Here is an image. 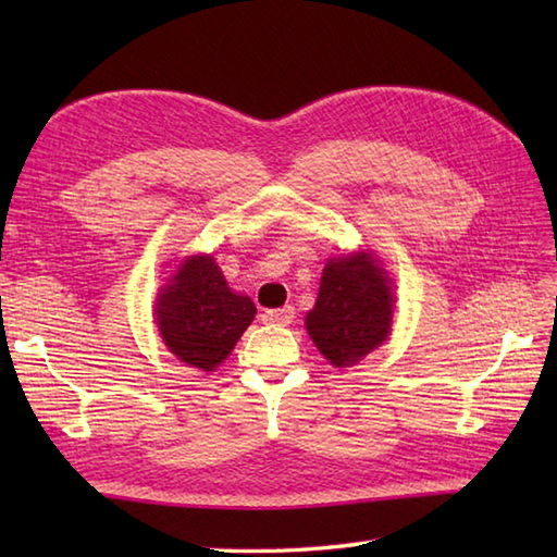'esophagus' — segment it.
<instances>
[{
	"label": "esophagus",
	"mask_w": 557,
	"mask_h": 557,
	"mask_svg": "<svg viewBox=\"0 0 557 557\" xmlns=\"http://www.w3.org/2000/svg\"><path fill=\"white\" fill-rule=\"evenodd\" d=\"M263 321L270 325H289L294 321V306H282V309L265 311Z\"/></svg>",
	"instance_id": "esophagus-1"
}]
</instances>
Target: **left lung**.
I'll return each instance as SVG.
<instances>
[{
  "label": "left lung",
  "mask_w": 557,
  "mask_h": 557,
  "mask_svg": "<svg viewBox=\"0 0 557 557\" xmlns=\"http://www.w3.org/2000/svg\"><path fill=\"white\" fill-rule=\"evenodd\" d=\"M393 321V292L369 253L333 258L323 270L321 292L306 315L315 347L333 366H349L381 347Z\"/></svg>",
  "instance_id": "left-lung-1"
}]
</instances>
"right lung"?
<instances>
[{"label":"right lung","mask_w":557,"mask_h":557,"mask_svg":"<svg viewBox=\"0 0 557 557\" xmlns=\"http://www.w3.org/2000/svg\"><path fill=\"white\" fill-rule=\"evenodd\" d=\"M156 315L164 345L176 359L212 371L251 325L256 306L227 287L215 258L191 256L162 289Z\"/></svg>","instance_id":"add662e5"}]
</instances>
